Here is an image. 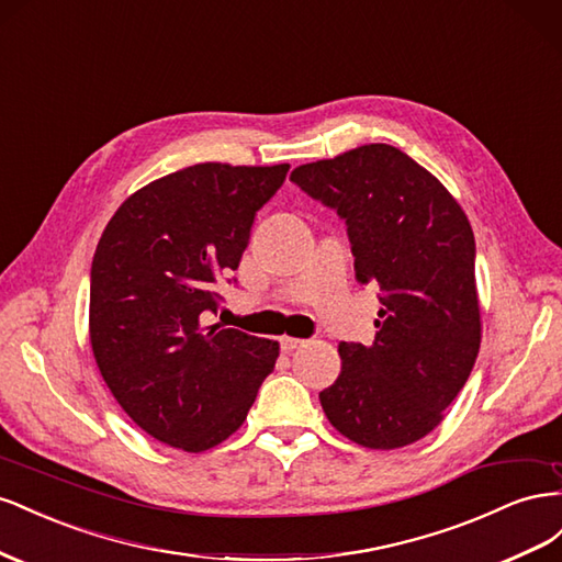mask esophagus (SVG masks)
<instances>
[{"instance_id":"34e87169","label":"esophagus","mask_w":562,"mask_h":562,"mask_svg":"<svg viewBox=\"0 0 562 562\" xmlns=\"http://www.w3.org/2000/svg\"><path fill=\"white\" fill-rule=\"evenodd\" d=\"M280 346H282L284 352H292V350H296L301 346H306V339H296V336H282Z\"/></svg>"}]
</instances>
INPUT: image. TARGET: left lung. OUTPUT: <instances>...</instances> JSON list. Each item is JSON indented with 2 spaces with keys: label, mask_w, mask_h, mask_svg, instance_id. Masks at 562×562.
I'll list each match as a JSON object with an SVG mask.
<instances>
[{
  "label": "left lung",
  "mask_w": 562,
  "mask_h": 562,
  "mask_svg": "<svg viewBox=\"0 0 562 562\" xmlns=\"http://www.w3.org/2000/svg\"><path fill=\"white\" fill-rule=\"evenodd\" d=\"M290 179L344 218L358 280L379 286L374 341H341V374L319 393L329 424L370 450L422 440L480 348L467 214L436 176L386 143L301 165Z\"/></svg>",
  "instance_id": "obj_1"
}]
</instances>
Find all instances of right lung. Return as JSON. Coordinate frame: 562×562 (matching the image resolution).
<instances>
[{"mask_svg": "<svg viewBox=\"0 0 562 562\" xmlns=\"http://www.w3.org/2000/svg\"><path fill=\"white\" fill-rule=\"evenodd\" d=\"M290 165L204 162L126 200L95 247L89 331L95 364L134 424L155 440L204 452L243 426L278 341L206 327L221 278L237 270L256 212Z\"/></svg>", "mask_w": 562, "mask_h": 562, "instance_id": "obj_1", "label": "right lung"}]
</instances>
